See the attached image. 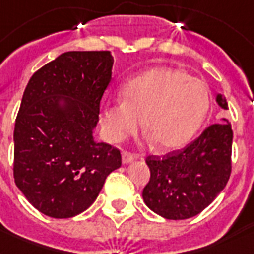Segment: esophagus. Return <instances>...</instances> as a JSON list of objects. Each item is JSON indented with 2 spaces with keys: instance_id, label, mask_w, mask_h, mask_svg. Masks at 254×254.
Masks as SVG:
<instances>
[{
  "instance_id": "34e87169",
  "label": "esophagus",
  "mask_w": 254,
  "mask_h": 254,
  "mask_svg": "<svg viewBox=\"0 0 254 254\" xmlns=\"http://www.w3.org/2000/svg\"><path fill=\"white\" fill-rule=\"evenodd\" d=\"M135 155L129 153V151H124L123 153V162L124 163H130L131 161H134Z\"/></svg>"
}]
</instances>
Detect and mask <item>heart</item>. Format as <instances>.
Returning <instances> with one entry per match:
<instances>
[{
	"label": "heart",
	"mask_w": 254,
	"mask_h": 254,
	"mask_svg": "<svg viewBox=\"0 0 254 254\" xmlns=\"http://www.w3.org/2000/svg\"><path fill=\"white\" fill-rule=\"evenodd\" d=\"M123 97L101 111L108 139L123 141L137 131L142 119L145 134L163 150L185 145L209 109L207 85L175 68H154L134 77L124 87Z\"/></svg>",
	"instance_id": "b5f03b06"
}]
</instances>
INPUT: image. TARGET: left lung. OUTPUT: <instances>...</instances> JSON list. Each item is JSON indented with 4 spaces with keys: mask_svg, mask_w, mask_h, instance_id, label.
Segmentation results:
<instances>
[{
    "mask_svg": "<svg viewBox=\"0 0 254 254\" xmlns=\"http://www.w3.org/2000/svg\"><path fill=\"white\" fill-rule=\"evenodd\" d=\"M223 109L228 108L223 95L216 96ZM209 125L196 139L169 154L149 155L150 181L145 186V204L170 220H185L207 208L227 185L232 163V127Z\"/></svg>",
    "mask_w": 254,
    "mask_h": 254,
    "instance_id": "1",
    "label": "left lung"
}]
</instances>
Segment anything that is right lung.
Segmentation results:
<instances>
[{
	"label": "right lung",
	"instance_id": "right-lung-1",
	"mask_svg": "<svg viewBox=\"0 0 254 254\" xmlns=\"http://www.w3.org/2000/svg\"><path fill=\"white\" fill-rule=\"evenodd\" d=\"M112 67L109 51H68L26 85L14 127V181L47 216L85 211L121 166L119 149L93 139Z\"/></svg>",
	"mask_w": 254,
	"mask_h": 254
}]
</instances>
